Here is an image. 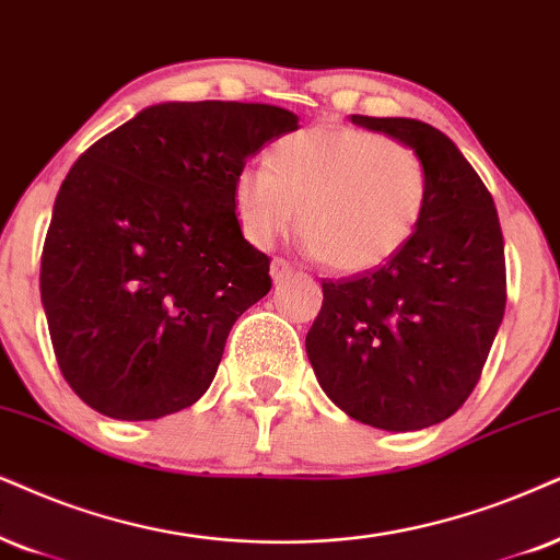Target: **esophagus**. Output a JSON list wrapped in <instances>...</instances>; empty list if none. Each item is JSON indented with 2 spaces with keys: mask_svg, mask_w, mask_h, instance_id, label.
<instances>
[{
  "mask_svg": "<svg viewBox=\"0 0 560 560\" xmlns=\"http://www.w3.org/2000/svg\"><path fill=\"white\" fill-rule=\"evenodd\" d=\"M289 273H292V264H289V260H284V258L271 260V279L273 281H284Z\"/></svg>",
  "mask_w": 560,
  "mask_h": 560,
  "instance_id": "34e87169",
  "label": "esophagus"
}]
</instances>
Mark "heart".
Listing matches in <instances>:
<instances>
[{"label": "heart", "instance_id": "heart-1", "mask_svg": "<svg viewBox=\"0 0 560 560\" xmlns=\"http://www.w3.org/2000/svg\"><path fill=\"white\" fill-rule=\"evenodd\" d=\"M268 165L237 173L243 235L268 247L294 224L325 268L359 273L398 256L427 214L419 154L398 139L353 126H313L273 144Z\"/></svg>", "mask_w": 560, "mask_h": 560}]
</instances>
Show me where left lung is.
Returning <instances> with one entry per match:
<instances>
[{"instance_id": "8db88e82", "label": "left lung", "mask_w": 560, "mask_h": 560, "mask_svg": "<svg viewBox=\"0 0 560 560\" xmlns=\"http://www.w3.org/2000/svg\"><path fill=\"white\" fill-rule=\"evenodd\" d=\"M419 154L427 214L398 256L323 279L310 364L351 419L419 431L468 400L506 307L504 235L493 198L450 137L413 118L351 116Z\"/></svg>"}]
</instances>
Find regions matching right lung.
Segmentation results:
<instances>
[{"mask_svg": "<svg viewBox=\"0 0 560 560\" xmlns=\"http://www.w3.org/2000/svg\"><path fill=\"white\" fill-rule=\"evenodd\" d=\"M296 116L266 103H160L63 178L40 256L56 362L97 413L152 421L201 398L232 325L271 289L235 178Z\"/></svg>", "mask_w": 560, "mask_h": 560, "instance_id": "1", "label": "right lung"}]
</instances>
